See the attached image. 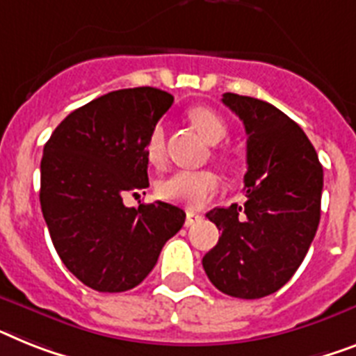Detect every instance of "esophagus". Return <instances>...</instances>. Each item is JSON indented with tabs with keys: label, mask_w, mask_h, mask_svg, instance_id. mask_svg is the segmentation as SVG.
I'll list each match as a JSON object with an SVG mask.
<instances>
[{
	"label": "esophagus",
	"mask_w": 356,
	"mask_h": 356,
	"mask_svg": "<svg viewBox=\"0 0 356 356\" xmlns=\"http://www.w3.org/2000/svg\"><path fill=\"white\" fill-rule=\"evenodd\" d=\"M202 218H204L202 214L189 211V213H187V216H185V225H187V227H191V225H195V224H198V222H202Z\"/></svg>",
	"instance_id": "1"
}]
</instances>
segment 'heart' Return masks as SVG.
<instances>
[{
	"instance_id": "b5f03b06",
	"label": "heart",
	"mask_w": 356,
	"mask_h": 356,
	"mask_svg": "<svg viewBox=\"0 0 356 356\" xmlns=\"http://www.w3.org/2000/svg\"><path fill=\"white\" fill-rule=\"evenodd\" d=\"M191 123L209 143H220L227 136V123L218 113L209 107L189 108ZM145 156L151 163H161L165 156L163 127L156 125L149 132L145 143ZM218 191V178L211 171H178L158 185V193L163 200L184 204L189 207H200Z\"/></svg>"
}]
</instances>
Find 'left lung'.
Instances as JSON below:
<instances>
[{
  "label": "left lung",
  "instance_id": "1",
  "mask_svg": "<svg viewBox=\"0 0 356 356\" xmlns=\"http://www.w3.org/2000/svg\"><path fill=\"white\" fill-rule=\"evenodd\" d=\"M248 132L245 204L205 214L222 236L202 264L213 286L262 298L286 286L316 234L324 171L298 123L262 99L222 98Z\"/></svg>",
  "mask_w": 356,
  "mask_h": 356
}]
</instances>
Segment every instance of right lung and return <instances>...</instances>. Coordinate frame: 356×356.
I'll use <instances>...</instances> for the list:
<instances>
[{
	"label": "right lung",
	"mask_w": 356,
	"mask_h": 356,
	"mask_svg": "<svg viewBox=\"0 0 356 356\" xmlns=\"http://www.w3.org/2000/svg\"><path fill=\"white\" fill-rule=\"evenodd\" d=\"M172 102L152 87L113 90L72 111L43 147V218L61 262L90 289L142 284L184 225L176 205L123 204L149 187L147 138Z\"/></svg>",
	"instance_id": "obj_1"
}]
</instances>
